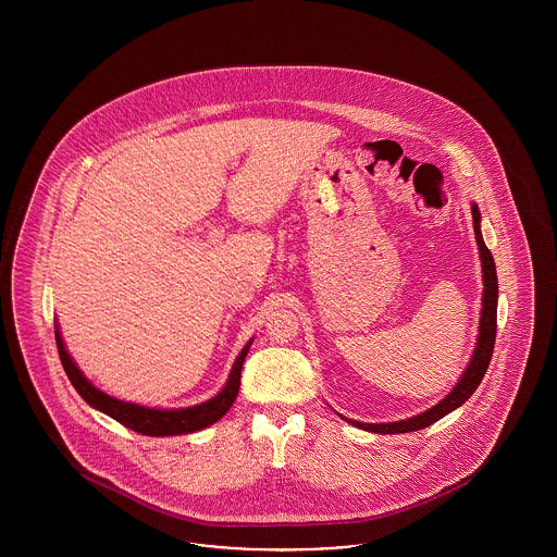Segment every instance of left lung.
Wrapping results in <instances>:
<instances>
[{
    "label": "left lung",
    "instance_id": "1",
    "mask_svg": "<svg viewBox=\"0 0 557 557\" xmlns=\"http://www.w3.org/2000/svg\"><path fill=\"white\" fill-rule=\"evenodd\" d=\"M472 219H474V234H476L478 252H480V263H482V309H480V325H478L476 346L472 352V359L468 363V368L461 373V377L457 380V384L453 386L449 395L441 398L436 405H432L430 409H425L422 413L407 418V420H398V422H386V424H366V422H357V420H348L345 416H341L346 424L375 432V434H403V432H416L428 425L438 422L441 418H445L450 411H455L457 407H461L468 398L474 395L484 373L488 370L491 357H493V348H495V334H497V298H499V284H497V269L491 250L486 248L482 232H480V211H478L476 202H472Z\"/></svg>",
    "mask_w": 557,
    "mask_h": 557
}]
</instances>
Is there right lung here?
I'll return each instance as SVG.
<instances>
[{
    "label": "right lung",
    "mask_w": 557,
    "mask_h": 557,
    "mask_svg": "<svg viewBox=\"0 0 557 557\" xmlns=\"http://www.w3.org/2000/svg\"><path fill=\"white\" fill-rule=\"evenodd\" d=\"M252 345V338L248 341V345L239 350L238 359L234 361V368L230 371V377L225 382V386L214 395V397L191 405V407H182V409H157V407H144L137 403L129 400H121V398L110 397L104 391L96 388L79 370V366L73 361V357L69 355L62 334H60V325L55 323V346L60 352V361L62 368L66 371L71 384L75 386V391L79 393L81 398L107 413L108 418L116 420L119 424L129 428L137 434H146V436H177V434H191L198 430H205L209 425L219 422L230 407L234 405V400L238 397L239 391V373L244 359L248 355V348Z\"/></svg>",
    "instance_id": "add662e5"
}]
</instances>
